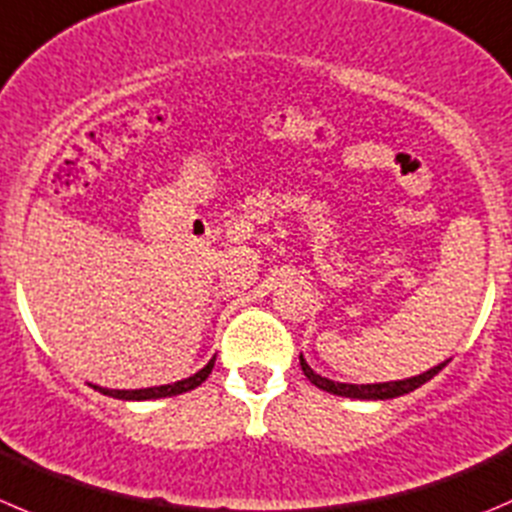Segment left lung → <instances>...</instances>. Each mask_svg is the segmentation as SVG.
I'll use <instances>...</instances> for the list:
<instances>
[{
	"instance_id": "left-lung-1",
	"label": "left lung",
	"mask_w": 512,
	"mask_h": 512,
	"mask_svg": "<svg viewBox=\"0 0 512 512\" xmlns=\"http://www.w3.org/2000/svg\"><path fill=\"white\" fill-rule=\"evenodd\" d=\"M300 365H302V372H305L307 380H310L315 388L325 390V393L340 395V398H355V400H390V398H400V395H405V393H413V390H418L420 385H425L428 380H433V377L443 370L445 362L430 367V370L423 372V375L408 377V380L375 382V385H347V382L327 380V377L317 375V372L307 365L305 357L302 355H300Z\"/></svg>"
}]
</instances>
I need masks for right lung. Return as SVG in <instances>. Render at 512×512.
Wrapping results in <instances>:
<instances>
[{
    "instance_id": "obj_1",
    "label": "right lung",
    "mask_w": 512,
    "mask_h": 512,
    "mask_svg": "<svg viewBox=\"0 0 512 512\" xmlns=\"http://www.w3.org/2000/svg\"><path fill=\"white\" fill-rule=\"evenodd\" d=\"M212 367H215V360L207 362L200 372H195L192 377H185V380H177L172 385H160V388H145V390H107V388H99V385H92L94 390H99L102 395H109V398H117V400H157V398H172V395H182L187 390H195L197 385L210 377Z\"/></svg>"
}]
</instances>
